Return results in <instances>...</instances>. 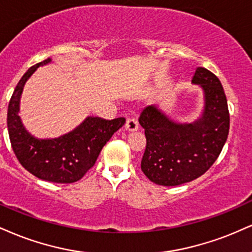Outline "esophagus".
I'll list each match as a JSON object with an SVG mask.
<instances>
[{"mask_svg":"<svg viewBox=\"0 0 252 252\" xmlns=\"http://www.w3.org/2000/svg\"><path fill=\"white\" fill-rule=\"evenodd\" d=\"M126 129L130 132L138 130L137 121H136L135 118H128V120H126Z\"/></svg>","mask_w":252,"mask_h":252,"instance_id":"34e87169","label":"esophagus"}]
</instances>
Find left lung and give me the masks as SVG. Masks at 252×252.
<instances>
[{
	"label": "left lung",
	"instance_id": "left-lung-1",
	"mask_svg": "<svg viewBox=\"0 0 252 252\" xmlns=\"http://www.w3.org/2000/svg\"><path fill=\"white\" fill-rule=\"evenodd\" d=\"M191 82L204 93V109L195 122H175L156 104L139 115L147 138L141 169L158 186H181L198 178L214 164L228 138L230 115L220 80L198 66Z\"/></svg>",
	"mask_w": 252,
	"mask_h": 252
}]
</instances>
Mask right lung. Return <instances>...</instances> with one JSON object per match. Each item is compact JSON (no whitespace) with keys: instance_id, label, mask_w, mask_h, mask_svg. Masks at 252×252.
<instances>
[{"instance_id":"right-lung-1","label":"right lung","mask_w":252,"mask_h":252,"mask_svg":"<svg viewBox=\"0 0 252 252\" xmlns=\"http://www.w3.org/2000/svg\"><path fill=\"white\" fill-rule=\"evenodd\" d=\"M50 62L51 59H47L29 68L15 88L8 105L9 138L17 159L30 174L53 183H74L93 168L102 148L122 128L126 118L109 121L89 116L70 132L57 138L39 139L30 135L19 116L21 95L36 69Z\"/></svg>"}]
</instances>
